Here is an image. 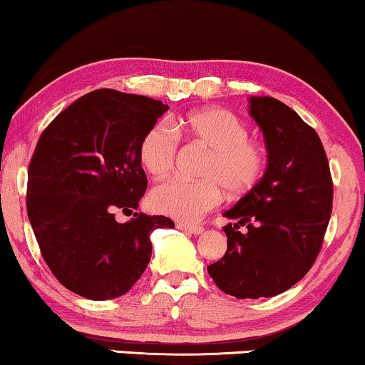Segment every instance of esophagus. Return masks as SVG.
<instances>
[{"mask_svg":"<svg viewBox=\"0 0 365 365\" xmlns=\"http://www.w3.org/2000/svg\"><path fill=\"white\" fill-rule=\"evenodd\" d=\"M178 227L181 228V230H184V232L192 233V235H200L202 232H204V227H200V225H190V223H179Z\"/></svg>","mask_w":365,"mask_h":365,"instance_id":"obj_1","label":"esophagus"}]
</instances>
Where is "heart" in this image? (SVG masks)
Returning <instances> with one entry per match:
<instances>
[{"label":"heart","mask_w":365,"mask_h":365,"mask_svg":"<svg viewBox=\"0 0 365 365\" xmlns=\"http://www.w3.org/2000/svg\"><path fill=\"white\" fill-rule=\"evenodd\" d=\"M179 140L209 148L200 166L202 179L173 178L150 194L156 212L179 220H197L220 204L223 187L241 195L256 186L264 171V150L248 137V127L238 115L222 108L190 110L171 122H156L138 143V161L156 179L170 175L175 166Z\"/></svg>","instance_id":"b5f03b06"}]
</instances>
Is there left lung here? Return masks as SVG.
I'll return each instance as SVG.
<instances>
[{
    "label": "left lung",
    "mask_w": 365,
    "mask_h": 365,
    "mask_svg": "<svg viewBox=\"0 0 365 365\" xmlns=\"http://www.w3.org/2000/svg\"><path fill=\"white\" fill-rule=\"evenodd\" d=\"M250 115L264 135L267 168L223 214L238 223L223 227L227 253L207 266L217 287L237 299L274 297L299 282L322 250L333 209V179L315 128L269 96L251 98Z\"/></svg>",
    "instance_id": "8db88e82"
}]
</instances>
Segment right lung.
<instances>
[{"mask_svg": "<svg viewBox=\"0 0 365 365\" xmlns=\"http://www.w3.org/2000/svg\"><path fill=\"white\" fill-rule=\"evenodd\" d=\"M170 109L161 101L96 89L42 132L27 173V215L58 282L89 300L124 295L151 257L150 233L171 218L135 212L148 179L138 161L147 128Z\"/></svg>", "mask_w": 365, "mask_h": 365, "instance_id": "obj_1", "label": "right lung"}]
</instances>
